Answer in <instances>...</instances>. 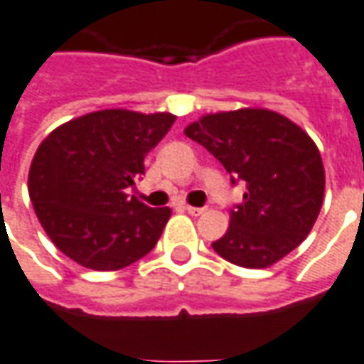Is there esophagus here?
Returning a JSON list of instances; mask_svg holds the SVG:
<instances>
[{
  "label": "esophagus",
  "instance_id": "obj_1",
  "mask_svg": "<svg viewBox=\"0 0 364 364\" xmlns=\"http://www.w3.org/2000/svg\"><path fill=\"white\" fill-rule=\"evenodd\" d=\"M186 212L190 215H202L206 210H204V208H196V206H186Z\"/></svg>",
  "mask_w": 364,
  "mask_h": 364
}]
</instances>
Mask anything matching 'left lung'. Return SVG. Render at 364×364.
<instances>
[{"label": "left lung", "instance_id": "1", "mask_svg": "<svg viewBox=\"0 0 364 364\" xmlns=\"http://www.w3.org/2000/svg\"><path fill=\"white\" fill-rule=\"evenodd\" d=\"M184 134L245 182L230 228L212 244L230 263L263 269L311 232L323 206L325 168L313 139L293 120L259 107L220 110L190 122Z\"/></svg>", "mask_w": 364, "mask_h": 364}]
</instances>
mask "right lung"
<instances>
[{
	"instance_id": "add662e5",
	"label": "right lung",
	"mask_w": 364,
	"mask_h": 364,
	"mask_svg": "<svg viewBox=\"0 0 364 364\" xmlns=\"http://www.w3.org/2000/svg\"><path fill=\"white\" fill-rule=\"evenodd\" d=\"M172 112L105 109L49 132L29 168L33 210L55 247L95 272H117L149 254L170 208H149L127 188L164 139Z\"/></svg>"
}]
</instances>
